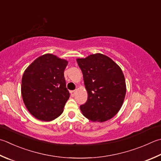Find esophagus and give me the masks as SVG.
<instances>
[{"label":"esophagus","instance_id":"1","mask_svg":"<svg viewBox=\"0 0 161 161\" xmlns=\"http://www.w3.org/2000/svg\"><path fill=\"white\" fill-rule=\"evenodd\" d=\"M75 92H76V91H75V90H71V95L72 97H74L75 95Z\"/></svg>","mask_w":161,"mask_h":161}]
</instances>
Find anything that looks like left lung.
<instances>
[{"mask_svg":"<svg viewBox=\"0 0 161 161\" xmlns=\"http://www.w3.org/2000/svg\"><path fill=\"white\" fill-rule=\"evenodd\" d=\"M87 91V100L80 105L82 113L92 121L104 122L122 107L126 93L125 77L119 66L104 54L77 59Z\"/></svg>","mask_w":161,"mask_h":161,"instance_id":"1","label":"left lung"}]
</instances>
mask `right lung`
Wrapping results in <instances>:
<instances>
[{"instance_id":"right-lung-1","label":"right lung","mask_w":161,"mask_h":161,"mask_svg":"<svg viewBox=\"0 0 161 161\" xmlns=\"http://www.w3.org/2000/svg\"><path fill=\"white\" fill-rule=\"evenodd\" d=\"M67 64L65 59L46 54L33 61L24 71L22 79L23 101L37 119L53 120L63 112L70 97L64 75Z\"/></svg>"}]
</instances>
